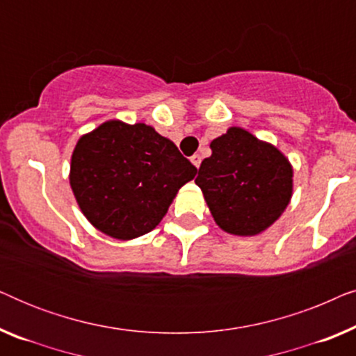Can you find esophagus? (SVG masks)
Segmentation results:
<instances>
[{
  "mask_svg": "<svg viewBox=\"0 0 356 356\" xmlns=\"http://www.w3.org/2000/svg\"><path fill=\"white\" fill-rule=\"evenodd\" d=\"M191 162H193L194 167L199 168V165H201V155H199V154H194L193 157H191Z\"/></svg>",
  "mask_w": 356,
  "mask_h": 356,
  "instance_id": "esophagus-1",
  "label": "esophagus"
}]
</instances>
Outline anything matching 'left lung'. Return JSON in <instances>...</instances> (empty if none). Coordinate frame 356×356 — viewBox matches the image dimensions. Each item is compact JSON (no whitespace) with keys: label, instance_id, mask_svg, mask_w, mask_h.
I'll return each mask as SVG.
<instances>
[{"label":"left lung","instance_id":"1","mask_svg":"<svg viewBox=\"0 0 356 356\" xmlns=\"http://www.w3.org/2000/svg\"><path fill=\"white\" fill-rule=\"evenodd\" d=\"M196 184L223 232L252 236L269 228L289 206L293 168L279 149L243 128L211 143Z\"/></svg>","mask_w":356,"mask_h":356}]
</instances>
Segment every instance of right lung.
Returning <instances> with one entry per match:
<instances>
[{"mask_svg": "<svg viewBox=\"0 0 356 356\" xmlns=\"http://www.w3.org/2000/svg\"><path fill=\"white\" fill-rule=\"evenodd\" d=\"M197 168L172 140L144 123L111 120L77 140L70 183L97 230L133 240L154 230Z\"/></svg>", "mask_w": 356, "mask_h": 356, "instance_id": "add662e5", "label": "right lung"}]
</instances>
